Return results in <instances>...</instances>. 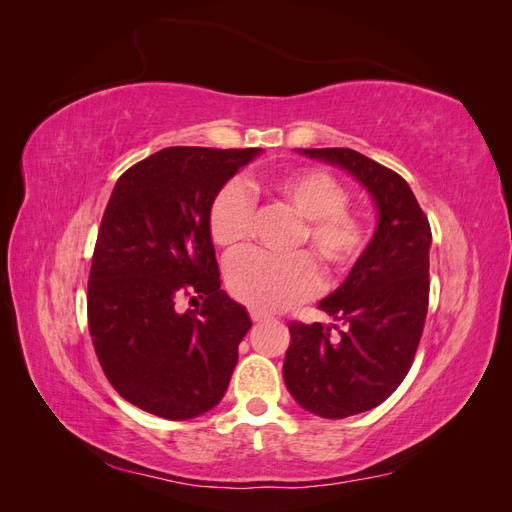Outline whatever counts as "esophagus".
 Listing matches in <instances>:
<instances>
[{
  "instance_id": "1",
  "label": "esophagus",
  "mask_w": 512,
  "mask_h": 512,
  "mask_svg": "<svg viewBox=\"0 0 512 512\" xmlns=\"http://www.w3.org/2000/svg\"><path fill=\"white\" fill-rule=\"evenodd\" d=\"M250 318H252L254 322H265V320H269V316H267L265 312H260V309H250Z\"/></svg>"
}]
</instances>
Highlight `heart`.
Returning <instances> with one entry per match:
<instances>
[{
  "mask_svg": "<svg viewBox=\"0 0 512 512\" xmlns=\"http://www.w3.org/2000/svg\"><path fill=\"white\" fill-rule=\"evenodd\" d=\"M271 198L303 218L305 241L329 273L348 271L365 250L367 232L359 215L346 209L348 192L320 168H294L262 183ZM252 203L237 181L215 194L209 209V235L224 252H237L250 235ZM228 288L237 301L260 312H277L309 299L320 288V275L307 254L275 258L243 254L228 265Z\"/></svg>",
  "mask_w": 512,
  "mask_h": 512,
  "instance_id": "heart-1",
  "label": "heart"
}]
</instances>
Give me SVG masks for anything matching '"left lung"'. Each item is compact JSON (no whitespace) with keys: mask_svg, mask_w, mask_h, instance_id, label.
Returning a JSON list of instances; mask_svg holds the SVG:
<instances>
[{"mask_svg":"<svg viewBox=\"0 0 512 512\" xmlns=\"http://www.w3.org/2000/svg\"><path fill=\"white\" fill-rule=\"evenodd\" d=\"M339 166L374 200L378 226L344 284L318 307L344 324L290 322L284 382L297 404L322 418L380 406L406 378L429 303L431 228L404 177L354 149H297Z\"/></svg>","mask_w":512,"mask_h":512,"instance_id":"8db88e82","label":"left lung"}]
</instances>
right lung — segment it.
I'll list each match as a JSON object with an SVG mask.
<instances>
[{
    "instance_id": "1",
    "label": "right lung",
    "mask_w": 512,
    "mask_h": 512,
    "mask_svg": "<svg viewBox=\"0 0 512 512\" xmlns=\"http://www.w3.org/2000/svg\"><path fill=\"white\" fill-rule=\"evenodd\" d=\"M260 153L166 147L128 168L108 198L89 271V333L108 382L145 412L188 421L228 389L252 320L220 288L209 209ZM183 293L204 303L181 315Z\"/></svg>"
}]
</instances>
